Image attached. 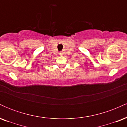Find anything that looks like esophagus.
I'll use <instances>...</instances> for the list:
<instances>
[{
	"instance_id": "1",
	"label": "esophagus",
	"mask_w": 127,
	"mask_h": 127,
	"mask_svg": "<svg viewBox=\"0 0 127 127\" xmlns=\"http://www.w3.org/2000/svg\"><path fill=\"white\" fill-rule=\"evenodd\" d=\"M59 54L60 55H62L63 54V52H59Z\"/></svg>"
}]
</instances>
